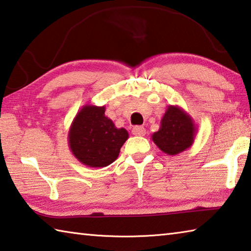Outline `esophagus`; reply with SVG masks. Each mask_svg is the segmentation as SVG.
Segmentation results:
<instances>
[{
	"label": "esophagus",
	"mask_w": 251,
	"mask_h": 251,
	"mask_svg": "<svg viewBox=\"0 0 251 251\" xmlns=\"http://www.w3.org/2000/svg\"><path fill=\"white\" fill-rule=\"evenodd\" d=\"M132 134L137 135V137H143V135L146 134V129H144L143 126H134V128L132 129Z\"/></svg>",
	"instance_id": "34e87169"
}]
</instances>
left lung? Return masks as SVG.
Here are the masks:
<instances>
[{"mask_svg": "<svg viewBox=\"0 0 251 251\" xmlns=\"http://www.w3.org/2000/svg\"><path fill=\"white\" fill-rule=\"evenodd\" d=\"M197 126L185 110L170 104L161 119L159 131L151 135L152 141L168 155H176L194 143Z\"/></svg>", "mask_w": 251, "mask_h": 251, "instance_id": "8db88e82", "label": "left lung"}]
</instances>
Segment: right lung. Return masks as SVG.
Segmentation results:
<instances>
[{
  "instance_id": "add662e5",
  "label": "right lung",
  "mask_w": 251,
  "mask_h": 251,
  "mask_svg": "<svg viewBox=\"0 0 251 251\" xmlns=\"http://www.w3.org/2000/svg\"><path fill=\"white\" fill-rule=\"evenodd\" d=\"M104 105L85 104L74 118L68 131V146L76 159L89 168H104L117 160L129 138L104 114Z\"/></svg>"
}]
</instances>
